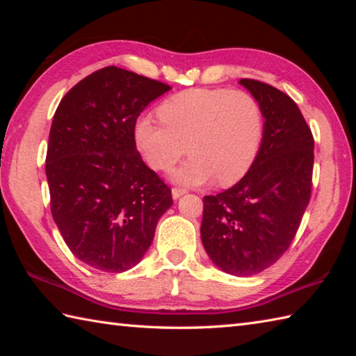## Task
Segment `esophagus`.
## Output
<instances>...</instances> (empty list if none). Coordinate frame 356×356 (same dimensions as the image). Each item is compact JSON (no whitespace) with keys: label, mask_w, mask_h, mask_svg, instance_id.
<instances>
[{"label":"esophagus","mask_w":356,"mask_h":356,"mask_svg":"<svg viewBox=\"0 0 356 356\" xmlns=\"http://www.w3.org/2000/svg\"><path fill=\"white\" fill-rule=\"evenodd\" d=\"M186 193V190H184V188H172L171 190V194H172V199L177 200L179 197H182V195Z\"/></svg>","instance_id":"obj_1"}]
</instances>
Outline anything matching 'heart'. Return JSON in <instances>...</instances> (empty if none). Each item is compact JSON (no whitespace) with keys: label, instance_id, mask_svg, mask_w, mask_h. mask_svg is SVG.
I'll return each mask as SVG.
<instances>
[{"label":"heart","instance_id":"heart-1","mask_svg":"<svg viewBox=\"0 0 356 356\" xmlns=\"http://www.w3.org/2000/svg\"><path fill=\"white\" fill-rule=\"evenodd\" d=\"M162 124L142 119L136 142L147 163L168 171L180 157H191L171 174L188 186L217 177L218 184H236L251 170L260 153L264 116L260 102L243 90L191 88L161 104Z\"/></svg>","mask_w":356,"mask_h":356}]
</instances>
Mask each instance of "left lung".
<instances>
[{
    "label": "left lung",
    "instance_id": "8db88e82",
    "mask_svg": "<svg viewBox=\"0 0 356 356\" xmlns=\"http://www.w3.org/2000/svg\"><path fill=\"white\" fill-rule=\"evenodd\" d=\"M240 84L261 105V148L236 185L203 197L200 236L216 266L248 277L274 264L298 231L312 191L314 136L289 96L255 79Z\"/></svg>",
    "mask_w": 356,
    "mask_h": 356
}]
</instances>
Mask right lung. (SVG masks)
I'll list each match as a JSON object with an SVG mask.
<instances>
[{
    "mask_svg": "<svg viewBox=\"0 0 356 356\" xmlns=\"http://www.w3.org/2000/svg\"><path fill=\"white\" fill-rule=\"evenodd\" d=\"M170 86L110 65L79 81L53 116L45 157L50 208L73 255L104 272L136 266L171 190L142 161L134 127Z\"/></svg>",
    "mask_w": 356,
    "mask_h": 356,
    "instance_id": "1",
    "label": "right lung"
}]
</instances>
